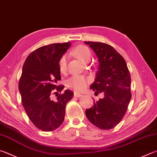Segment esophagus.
Segmentation results:
<instances>
[{
	"label": "esophagus",
	"instance_id": "1",
	"mask_svg": "<svg viewBox=\"0 0 157 157\" xmlns=\"http://www.w3.org/2000/svg\"><path fill=\"white\" fill-rule=\"evenodd\" d=\"M74 96H75V97H82V95L80 93H79L75 92V93H74Z\"/></svg>",
	"mask_w": 157,
	"mask_h": 157
}]
</instances>
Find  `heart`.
Returning a JSON list of instances; mask_svg holds the SVG:
<instances>
[{
    "mask_svg": "<svg viewBox=\"0 0 157 157\" xmlns=\"http://www.w3.org/2000/svg\"><path fill=\"white\" fill-rule=\"evenodd\" d=\"M74 54L78 58L84 62L90 60L91 53L90 49L84 45H79L74 50ZM59 70L61 73H64L67 68V57L64 55L61 57L58 62ZM88 83V79L83 76L74 75L68 79L67 82V86L75 90H82L86 87Z\"/></svg>",
    "mask_w": 157,
    "mask_h": 157,
    "instance_id": "b5f03b06",
    "label": "heart"
}]
</instances>
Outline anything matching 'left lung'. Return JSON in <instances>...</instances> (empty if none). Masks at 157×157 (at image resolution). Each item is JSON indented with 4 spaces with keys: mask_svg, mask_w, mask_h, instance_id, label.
<instances>
[{
    "mask_svg": "<svg viewBox=\"0 0 157 157\" xmlns=\"http://www.w3.org/2000/svg\"><path fill=\"white\" fill-rule=\"evenodd\" d=\"M95 53L99 68L90 88L96 93H104L103 99L94 101L86 110L88 120L102 130L117 125L126 113L131 99V78L124 58L110 45L99 42H84Z\"/></svg>",
    "mask_w": 157,
    "mask_h": 157,
    "instance_id": "8db88e82",
    "label": "left lung"
}]
</instances>
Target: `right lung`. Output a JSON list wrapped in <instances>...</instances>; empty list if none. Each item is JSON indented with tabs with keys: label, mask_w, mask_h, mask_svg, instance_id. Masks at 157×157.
<instances>
[{
	"label": "right lung",
	"mask_w": 157,
	"mask_h": 157,
	"mask_svg": "<svg viewBox=\"0 0 157 157\" xmlns=\"http://www.w3.org/2000/svg\"><path fill=\"white\" fill-rule=\"evenodd\" d=\"M70 46L68 42L40 47L29 54L22 67L18 84L22 106L34 126L42 131L61 126L66 105L73 98L70 90L58 95L64 86L58 85L61 79L58 62ZM54 92L58 93L56 101L50 99Z\"/></svg>",
	"instance_id": "obj_1"
}]
</instances>
